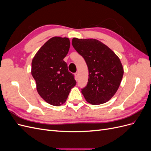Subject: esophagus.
I'll return each mask as SVG.
<instances>
[{
    "instance_id": "1",
    "label": "esophagus",
    "mask_w": 151,
    "mask_h": 151,
    "mask_svg": "<svg viewBox=\"0 0 151 151\" xmlns=\"http://www.w3.org/2000/svg\"><path fill=\"white\" fill-rule=\"evenodd\" d=\"M74 76H75V79H76V80H77V79H78V73H77V72L75 73Z\"/></svg>"
}]
</instances>
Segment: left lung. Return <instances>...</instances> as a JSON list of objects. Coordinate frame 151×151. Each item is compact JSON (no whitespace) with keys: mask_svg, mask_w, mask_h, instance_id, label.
Masks as SVG:
<instances>
[{"mask_svg":"<svg viewBox=\"0 0 151 151\" xmlns=\"http://www.w3.org/2000/svg\"><path fill=\"white\" fill-rule=\"evenodd\" d=\"M72 44L88 67V83L81 89L86 100L94 105L108 101L116 93L123 76L120 58L98 40L74 38Z\"/></svg>","mask_w":151,"mask_h":151,"instance_id":"1","label":"left lung"}]
</instances>
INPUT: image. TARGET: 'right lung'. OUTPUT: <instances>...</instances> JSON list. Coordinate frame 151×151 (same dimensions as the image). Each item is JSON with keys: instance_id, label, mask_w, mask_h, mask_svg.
Wrapping results in <instances>:
<instances>
[{"instance_id": "1", "label": "right lung", "mask_w": 151, "mask_h": 151, "mask_svg": "<svg viewBox=\"0 0 151 151\" xmlns=\"http://www.w3.org/2000/svg\"><path fill=\"white\" fill-rule=\"evenodd\" d=\"M70 48L68 38L55 36L48 40L35 54L31 74L39 95L45 101L58 106L64 103L76 81L68 72L63 58Z\"/></svg>"}]
</instances>
